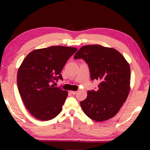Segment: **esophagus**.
Listing matches in <instances>:
<instances>
[{"mask_svg":"<svg viewBox=\"0 0 150 150\" xmlns=\"http://www.w3.org/2000/svg\"><path fill=\"white\" fill-rule=\"evenodd\" d=\"M77 91H71V93L72 94V95H76V94H77Z\"/></svg>","mask_w":150,"mask_h":150,"instance_id":"esophagus-1","label":"esophagus"}]
</instances>
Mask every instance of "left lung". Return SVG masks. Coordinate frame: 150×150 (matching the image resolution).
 <instances>
[{
    "instance_id": "8db88e82",
    "label": "left lung",
    "mask_w": 150,
    "mask_h": 150,
    "mask_svg": "<svg viewBox=\"0 0 150 150\" xmlns=\"http://www.w3.org/2000/svg\"><path fill=\"white\" fill-rule=\"evenodd\" d=\"M75 59L87 63L91 80H98V90L88 91L81 101L83 112L93 120L102 122L115 116L130 91V67L122 55L113 48L100 45H84Z\"/></svg>"
}]
</instances>
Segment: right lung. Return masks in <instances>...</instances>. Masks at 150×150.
<instances>
[{
    "label": "right lung",
    "mask_w": 150,
    "mask_h": 150,
    "mask_svg": "<svg viewBox=\"0 0 150 150\" xmlns=\"http://www.w3.org/2000/svg\"><path fill=\"white\" fill-rule=\"evenodd\" d=\"M75 47L51 46L32 51L18 71L17 85L25 106L35 118L50 120L62 111L67 91L52 84L63 80L61 72Z\"/></svg>",
    "instance_id": "right-lung-1"
}]
</instances>
